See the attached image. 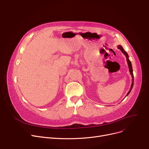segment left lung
<instances>
[{
    "label": "left lung",
    "mask_w": 149,
    "mask_h": 149,
    "mask_svg": "<svg viewBox=\"0 0 149 149\" xmlns=\"http://www.w3.org/2000/svg\"><path fill=\"white\" fill-rule=\"evenodd\" d=\"M117 48H118V49H120V50L121 51L122 53H123V54L125 55V56L126 57V60H127V64H128V67H129V72H130V73L131 76H132V84H131V86H130V90L129 91V92H128V93H127V94H126V96H127V95H129V93H130L131 90H132V87H133V85H134V74H133V69H132V64H131L130 61V60H129V55H128V54H127V52L124 50V49L123 48V47H122L121 45H118V46H117Z\"/></svg>",
    "instance_id": "left-lung-1"
}]
</instances>
